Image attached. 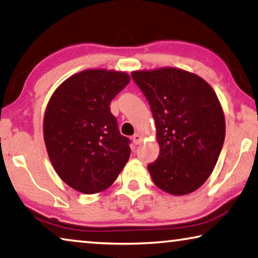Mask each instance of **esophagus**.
Wrapping results in <instances>:
<instances>
[{
  "label": "esophagus",
  "instance_id": "1",
  "mask_svg": "<svg viewBox=\"0 0 258 258\" xmlns=\"http://www.w3.org/2000/svg\"><path fill=\"white\" fill-rule=\"evenodd\" d=\"M132 139H133V142H134V144H136V145H139V144H140V142L142 141V137H141L139 133L134 134Z\"/></svg>",
  "mask_w": 258,
  "mask_h": 258
}]
</instances>
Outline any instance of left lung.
I'll use <instances>...</instances> for the list:
<instances>
[{
    "instance_id": "obj_1",
    "label": "left lung",
    "mask_w": 258,
    "mask_h": 258,
    "mask_svg": "<svg viewBox=\"0 0 258 258\" xmlns=\"http://www.w3.org/2000/svg\"><path fill=\"white\" fill-rule=\"evenodd\" d=\"M132 79L148 101L156 124L159 155L148 164L158 188L185 195L201 187L218 161L225 118L211 86L174 68L134 71Z\"/></svg>"
}]
</instances>
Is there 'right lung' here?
Returning a JSON list of instances; mask_svg holds the SVG:
<instances>
[{
    "mask_svg": "<svg viewBox=\"0 0 258 258\" xmlns=\"http://www.w3.org/2000/svg\"><path fill=\"white\" fill-rule=\"evenodd\" d=\"M128 83L125 72L86 70L65 80L49 101L43 119L49 158L78 191L107 189L128 161L131 140L121 136L110 110Z\"/></svg>",
    "mask_w": 258,
    "mask_h": 258,
    "instance_id": "obj_1",
    "label": "right lung"
}]
</instances>
